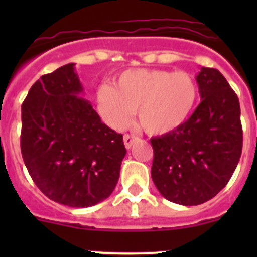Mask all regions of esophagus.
I'll return each mask as SVG.
<instances>
[{"label": "esophagus", "instance_id": "esophagus-1", "mask_svg": "<svg viewBox=\"0 0 257 257\" xmlns=\"http://www.w3.org/2000/svg\"><path fill=\"white\" fill-rule=\"evenodd\" d=\"M136 139H138V138H136V136H134V135H130V134H126V135L123 136V143H124V147H126L127 149H130L131 147H133L134 142H135Z\"/></svg>", "mask_w": 257, "mask_h": 257}]
</instances>
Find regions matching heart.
Masks as SVG:
<instances>
[{"label": "heart", "mask_w": 257, "mask_h": 257, "mask_svg": "<svg viewBox=\"0 0 257 257\" xmlns=\"http://www.w3.org/2000/svg\"><path fill=\"white\" fill-rule=\"evenodd\" d=\"M196 78L188 72L128 69L110 85L99 86L96 106L101 119L121 130L138 110L140 126L151 135H166L189 119L198 101Z\"/></svg>", "instance_id": "b5f03b06"}]
</instances>
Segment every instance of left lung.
Listing matches in <instances>:
<instances>
[{"label": "left lung", "instance_id": "left-lung-1", "mask_svg": "<svg viewBox=\"0 0 257 257\" xmlns=\"http://www.w3.org/2000/svg\"><path fill=\"white\" fill-rule=\"evenodd\" d=\"M201 103L180 128L152 138V179L166 199L184 206L210 201L234 172L243 144L238 96L217 69L196 77Z\"/></svg>", "mask_w": 257, "mask_h": 257}]
</instances>
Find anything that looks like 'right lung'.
Listing matches in <instances>:
<instances>
[{
  "instance_id": "add662e5",
  "label": "right lung",
  "mask_w": 257,
  "mask_h": 257,
  "mask_svg": "<svg viewBox=\"0 0 257 257\" xmlns=\"http://www.w3.org/2000/svg\"><path fill=\"white\" fill-rule=\"evenodd\" d=\"M74 64L33 83L22 104L20 149L32 180L47 198L90 207L108 198L119 179L126 148L122 134L103 123Z\"/></svg>"
}]
</instances>
